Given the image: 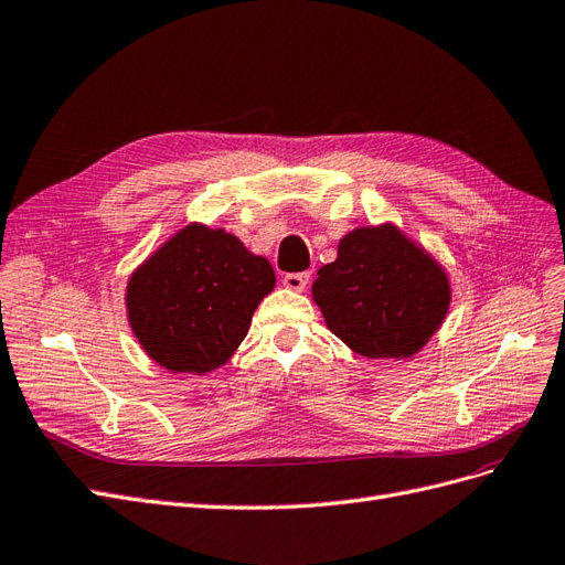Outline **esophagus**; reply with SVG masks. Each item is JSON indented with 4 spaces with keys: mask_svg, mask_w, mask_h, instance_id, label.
Listing matches in <instances>:
<instances>
[{
    "mask_svg": "<svg viewBox=\"0 0 565 565\" xmlns=\"http://www.w3.org/2000/svg\"><path fill=\"white\" fill-rule=\"evenodd\" d=\"M309 284V271H288L284 275V286L290 290H305Z\"/></svg>",
    "mask_w": 565,
    "mask_h": 565,
    "instance_id": "1",
    "label": "esophagus"
}]
</instances>
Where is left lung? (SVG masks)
Masks as SVG:
<instances>
[{"instance_id":"left-lung-1","label":"left lung","mask_w":565,"mask_h":565,"mask_svg":"<svg viewBox=\"0 0 565 565\" xmlns=\"http://www.w3.org/2000/svg\"><path fill=\"white\" fill-rule=\"evenodd\" d=\"M326 326L369 359L411 356L439 329L450 302L446 271L394 225L361 227L312 286Z\"/></svg>"}]
</instances>
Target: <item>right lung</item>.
<instances>
[{"label": "right lung", "mask_w": 565, "mask_h": 565, "mask_svg": "<svg viewBox=\"0 0 565 565\" xmlns=\"http://www.w3.org/2000/svg\"><path fill=\"white\" fill-rule=\"evenodd\" d=\"M271 288V265L234 234L188 225L134 271L126 307L138 342L159 366L202 375L239 348Z\"/></svg>", "instance_id": "obj_1"}]
</instances>
